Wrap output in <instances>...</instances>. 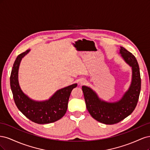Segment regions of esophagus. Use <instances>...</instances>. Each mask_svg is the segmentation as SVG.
Here are the masks:
<instances>
[{
	"instance_id": "esophagus-1",
	"label": "esophagus",
	"mask_w": 150,
	"mask_h": 150,
	"mask_svg": "<svg viewBox=\"0 0 150 150\" xmlns=\"http://www.w3.org/2000/svg\"><path fill=\"white\" fill-rule=\"evenodd\" d=\"M86 83V81L85 79H81V80L80 81V82H79V84H80L81 85L85 84Z\"/></svg>"
}]
</instances>
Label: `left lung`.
I'll return each instance as SVG.
<instances>
[{"instance_id": "obj_1", "label": "left lung", "mask_w": 150, "mask_h": 150, "mask_svg": "<svg viewBox=\"0 0 150 150\" xmlns=\"http://www.w3.org/2000/svg\"><path fill=\"white\" fill-rule=\"evenodd\" d=\"M120 53L125 61L132 67L131 85L120 100L114 103L103 101L91 88L82 86L86 108L89 114L94 119L106 125L117 123L130 115L137 105L140 93L141 77L137 59L123 47H121Z\"/></svg>"}]
</instances>
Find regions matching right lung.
I'll list each match as a JSON object with an SVG mask.
<instances>
[{
	"label": "right lung",
	"instance_id": "1",
	"mask_svg": "<svg viewBox=\"0 0 150 150\" xmlns=\"http://www.w3.org/2000/svg\"><path fill=\"white\" fill-rule=\"evenodd\" d=\"M29 51V49L20 54L13 63L10 78L13 98L17 108L30 121L38 124L51 123L66 114L71 93L78 84H73L57 91L46 101H36L30 99L22 92L18 81L21 61Z\"/></svg>",
	"mask_w": 150,
	"mask_h": 150
}]
</instances>
